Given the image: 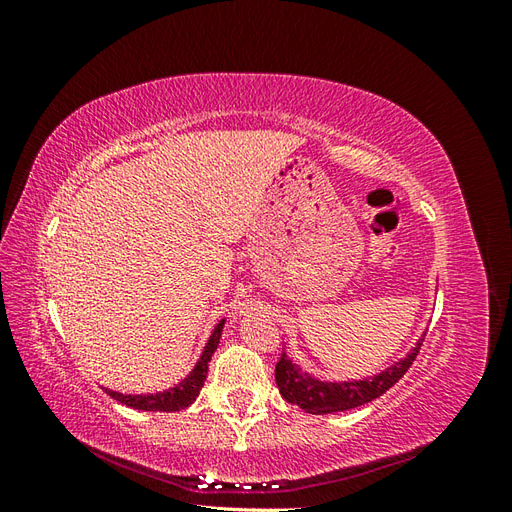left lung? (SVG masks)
I'll use <instances>...</instances> for the list:
<instances>
[{"label":"left lung","mask_w":512,"mask_h":512,"mask_svg":"<svg viewBox=\"0 0 512 512\" xmlns=\"http://www.w3.org/2000/svg\"><path fill=\"white\" fill-rule=\"evenodd\" d=\"M421 337L412 348V352L406 359L397 361L395 365L386 367L374 378L365 380H352V382H324L314 376H309L299 365H294L288 354L282 352L280 361L275 365V382L280 389L282 397L290 404H297L309 414H333L359 408L363 404H369L382 393L391 389L395 382L401 380V376L410 369L412 361L416 359L418 350L423 344Z\"/></svg>","instance_id":"obj_1"}]
</instances>
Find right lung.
Instances as JSON below:
<instances>
[{
  "mask_svg": "<svg viewBox=\"0 0 512 512\" xmlns=\"http://www.w3.org/2000/svg\"><path fill=\"white\" fill-rule=\"evenodd\" d=\"M222 329H224V320L218 322V327L213 329L209 342L200 354V359L196 363V367L190 371V376L181 380L177 386L156 395H123L117 391H108L106 393L111 395L113 399H117L119 404L134 408V410H143V412H177L192 406L200 389H203V384L207 380V371H209V361H211V354L215 352L220 344V337H222Z\"/></svg>",
  "mask_w": 512,
  "mask_h": 512,
  "instance_id": "obj_1",
  "label": "right lung"
}]
</instances>
